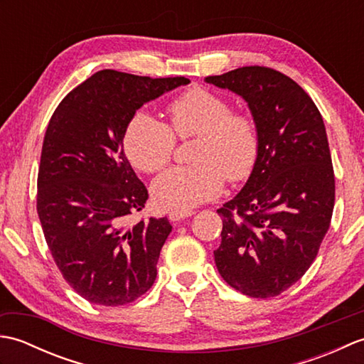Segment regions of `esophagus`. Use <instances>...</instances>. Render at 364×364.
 <instances>
[{"mask_svg": "<svg viewBox=\"0 0 364 364\" xmlns=\"http://www.w3.org/2000/svg\"><path fill=\"white\" fill-rule=\"evenodd\" d=\"M191 215H194V211H170L168 213V219L172 222H176V220H183L186 218H191Z\"/></svg>", "mask_w": 364, "mask_h": 364, "instance_id": "34e87169", "label": "esophagus"}]
</instances>
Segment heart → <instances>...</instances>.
<instances>
[{"label": "heart", "instance_id": "heart-1", "mask_svg": "<svg viewBox=\"0 0 364 364\" xmlns=\"http://www.w3.org/2000/svg\"><path fill=\"white\" fill-rule=\"evenodd\" d=\"M170 129L153 114L141 111L128 122L123 149L131 164L145 173L164 168L175 149V136L198 137L194 166L173 167L151 186L154 203L173 211H188L220 194L225 183L242 181L259 156V133L249 114L231 112L225 98L194 87L168 106Z\"/></svg>", "mask_w": 364, "mask_h": 364}]
</instances>
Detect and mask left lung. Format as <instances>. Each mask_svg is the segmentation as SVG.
<instances>
[{"mask_svg": "<svg viewBox=\"0 0 364 364\" xmlns=\"http://www.w3.org/2000/svg\"><path fill=\"white\" fill-rule=\"evenodd\" d=\"M242 97L259 133V156L241 192L218 210L214 261L231 288L275 297L313 264L330 227L335 175L322 115L296 81L267 67L208 76Z\"/></svg>", "mask_w": 364, "mask_h": 364, "instance_id": "1", "label": "left lung"}]
</instances>
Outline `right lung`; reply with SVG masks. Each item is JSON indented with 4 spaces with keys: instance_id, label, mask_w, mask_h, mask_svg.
Here are the masks:
<instances>
[{
    "instance_id": "right-lung-1",
    "label": "right lung",
    "mask_w": 364,
    "mask_h": 364,
    "mask_svg": "<svg viewBox=\"0 0 364 364\" xmlns=\"http://www.w3.org/2000/svg\"><path fill=\"white\" fill-rule=\"evenodd\" d=\"M191 81L102 70L75 87L51 115L37 178V213L54 262L97 305L134 301L156 280L172 231L167 218L127 227L149 192L123 151L139 107Z\"/></svg>"
}]
</instances>
